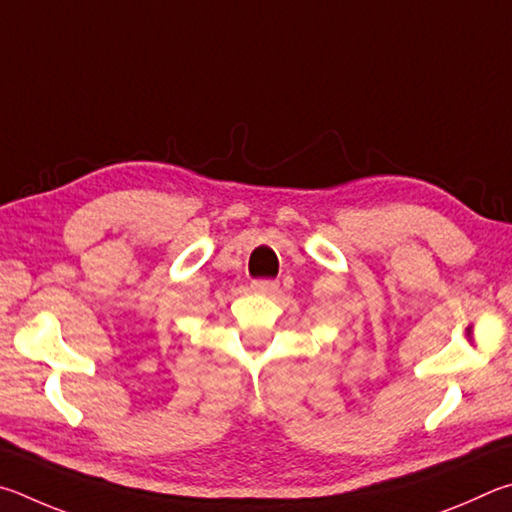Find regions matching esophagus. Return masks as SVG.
Wrapping results in <instances>:
<instances>
[{"mask_svg": "<svg viewBox=\"0 0 512 512\" xmlns=\"http://www.w3.org/2000/svg\"><path fill=\"white\" fill-rule=\"evenodd\" d=\"M251 290L258 292V294H274L276 290H279V283H276V281H267V279L251 281Z\"/></svg>", "mask_w": 512, "mask_h": 512, "instance_id": "1", "label": "esophagus"}]
</instances>
